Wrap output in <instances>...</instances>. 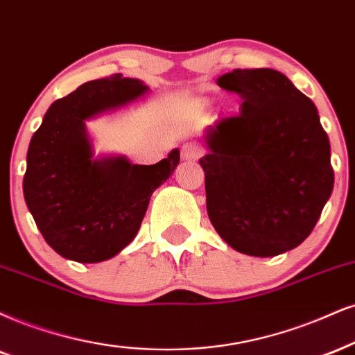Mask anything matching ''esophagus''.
I'll use <instances>...</instances> for the list:
<instances>
[{
    "mask_svg": "<svg viewBox=\"0 0 355 355\" xmlns=\"http://www.w3.org/2000/svg\"><path fill=\"white\" fill-rule=\"evenodd\" d=\"M202 156V148L198 143H186L181 148V157L184 161H196Z\"/></svg>",
    "mask_w": 355,
    "mask_h": 355,
    "instance_id": "1",
    "label": "esophagus"
}]
</instances>
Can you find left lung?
<instances>
[{
	"label": "left lung",
	"instance_id": "8db88e82",
	"mask_svg": "<svg viewBox=\"0 0 355 355\" xmlns=\"http://www.w3.org/2000/svg\"><path fill=\"white\" fill-rule=\"evenodd\" d=\"M243 103L204 135L207 214L234 250L277 257L303 243L334 187L331 144L318 108L273 69L217 78Z\"/></svg>",
	"mask_w": 355,
	"mask_h": 355
}]
</instances>
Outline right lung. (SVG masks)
I'll list each match as a JSON object with an SVG mask.
<instances>
[{"mask_svg": "<svg viewBox=\"0 0 355 355\" xmlns=\"http://www.w3.org/2000/svg\"><path fill=\"white\" fill-rule=\"evenodd\" d=\"M138 78L115 73L55 100L33 135L26 157L24 200L51 248L67 260L98 263L137 237L151 194L179 164V150L156 164L125 155H95L87 121L148 94Z\"/></svg>", "mask_w": 355, "mask_h": 355, "instance_id": "add662e5", "label": "right lung"}]
</instances>
